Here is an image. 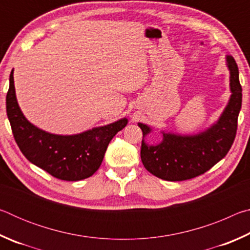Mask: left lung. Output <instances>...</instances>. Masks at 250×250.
Segmentation results:
<instances>
[{"instance_id": "obj_1", "label": "left lung", "mask_w": 250, "mask_h": 250, "mask_svg": "<svg viewBox=\"0 0 250 250\" xmlns=\"http://www.w3.org/2000/svg\"><path fill=\"white\" fill-rule=\"evenodd\" d=\"M226 66L231 95L217 121L207 129L192 134L160 130L162 140L149 145L146 137L153 132V128L139 122L143 133L141 160L151 174L172 182L193 179L208 171L229 151L242 108V86L238 67L230 55H226Z\"/></svg>"}]
</instances>
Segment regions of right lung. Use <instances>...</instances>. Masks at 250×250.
<instances>
[{"label": "right lung", "mask_w": 250, "mask_h": 250, "mask_svg": "<svg viewBox=\"0 0 250 250\" xmlns=\"http://www.w3.org/2000/svg\"><path fill=\"white\" fill-rule=\"evenodd\" d=\"M10 75L6 113L16 143L29 162L64 181L91 176L103 162L109 142L128 125L126 118L76 134H55L31 124L21 110Z\"/></svg>", "instance_id": "add662e5"}]
</instances>
